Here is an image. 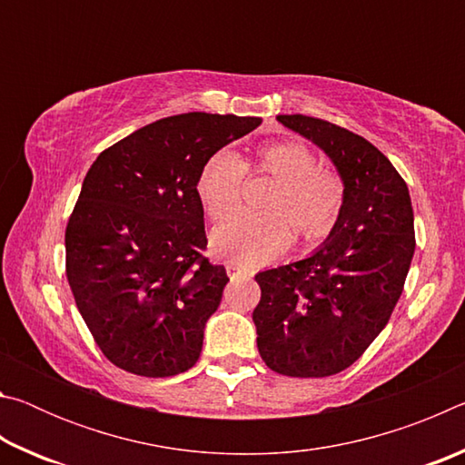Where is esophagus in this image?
I'll use <instances>...</instances> for the list:
<instances>
[{"mask_svg":"<svg viewBox=\"0 0 465 465\" xmlns=\"http://www.w3.org/2000/svg\"><path fill=\"white\" fill-rule=\"evenodd\" d=\"M225 271H227V274H230V277L233 279V277H248V271L243 269L242 264H238V262H227L225 264Z\"/></svg>","mask_w":465,"mask_h":465,"instance_id":"esophagus-1","label":"esophagus"}]
</instances>
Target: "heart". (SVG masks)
Instances as JSON below:
<instances>
[{"mask_svg":"<svg viewBox=\"0 0 465 465\" xmlns=\"http://www.w3.org/2000/svg\"><path fill=\"white\" fill-rule=\"evenodd\" d=\"M258 170L279 180L266 203L272 213H238L219 223L213 250L246 266L274 261L291 246L293 233L303 242H320L332 232L344 203V184L332 172L320 170L318 157L293 141L258 149ZM246 166L232 149H219L204 162L196 180V196L211 219H223L238 209Z\"/></svg>","mask_w":465,"mask_h":465,"instance_id":"obj_1","label":"heart"}]
</instances>
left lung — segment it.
Segmentation results:
<instances>
[{
  "mask_svg": "<svg viewBox=\"0 0 465 465\" xmlns=\"http://www.w3.org/2000/svg\"><path fill=\"white\" fill-rule=\"evenodd\" d=\"M277 121L328 155L344 203L320 248L256 274L258 352L277 373L328 377L363 355L402 295L416 246L411 193L361 135L303 114Z\"/></svg>",
  "mask_w": 465,
  "mask_h": 465,
  "instance_id": "1",
  "label": "left lung"
}]
</instances>
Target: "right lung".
<instances>
[{
  "instance_id": "add662e5",
  "label": "right lung",
  "mask_w": 465,
  "mask_h": 465,
  "mask_svg": "<svg viewBox=\"0 0 465 465\" xmlns=\"http://www.w3.org/2000/svg\"><path fill=\"white\" fill-rule=\"evenodd\" d=\"M261 123L168 116L92 163L65 232L67 281L110 363L172 377L199 361L204 326L230 279L201 254L207 235L196 180L211 155Z\"/></svg>"
}]
</instances>
